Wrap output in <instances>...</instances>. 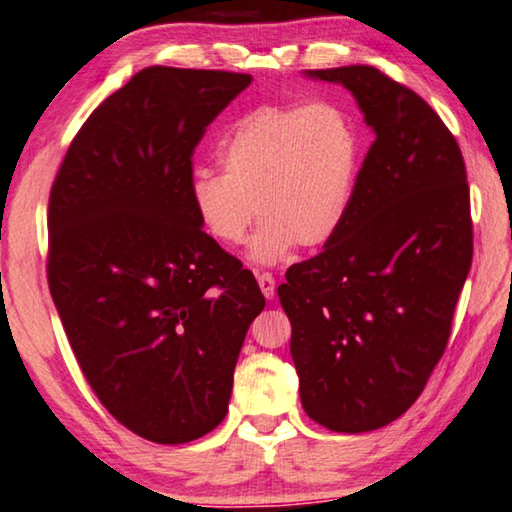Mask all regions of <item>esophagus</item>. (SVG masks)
I'll use <instances>...</instances> for the list:
<instances>
[{
	"mask_svg": "<svg viewBox=\"0 0 512 512\" xmlns=\"http://www.w3.org/2000/svg\"><path fill=\"white\" fill-rule=\"evenodd\" d=\"M257 284L262 288L266 300H273L275 295V277L271 273H257Z\"/></svg>",
	"mask_w": 512,
	"mask_h": 512,
	"instance_id": "esophagus-1",
	"label": "esophagus"
}]
</instances>
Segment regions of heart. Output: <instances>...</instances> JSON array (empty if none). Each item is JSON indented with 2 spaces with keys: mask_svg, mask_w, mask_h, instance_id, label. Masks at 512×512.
Segmentation results:
<instances>
[{
  "mask_svg": "<svg viewBox=\"0 0 512 512\" xmlns=\"http://www.w3.org/2000/svg\"><path fill=\"white\" fill-rule=\"evenodd\" d=\"M221 174L194 172L190 203L203 232L235 248L259 215L248 259L275 266L322 248L345 226L360 170V136L331 102L262 105L241 116L219 147Z\"/></svg>",
  "mask_w": 512,
  "mask_h": 512,
  "instance_id": "obj_1",
  "label": "heart"
}]
</instances>
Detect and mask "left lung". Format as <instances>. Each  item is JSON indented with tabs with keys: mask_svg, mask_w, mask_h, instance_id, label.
Returning <instances> with one entry per match:
<instances>
[{
	"mask_svg": "<svg viewBox=\"0 0 512 512\" xmlns=\"http://www.w3.org/2000/svg\"><path fill=\"white\" fill-rule=\"evenodd\" d=\"M306 76L349 89L376 141L345 226L288 268L277 295L304 412L333 432H371L410 410L448 347L472 264L466 163L439 114L378 69Z\"/></svg>",
	"mask_w": 512,
	"mask_h": 512,
	"instance_id": "8db88e82",
	"label": "left lung"
}]
</instances>
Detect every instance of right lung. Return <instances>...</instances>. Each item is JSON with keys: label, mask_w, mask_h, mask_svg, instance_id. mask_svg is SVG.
I'll return each instance as SVG.
<instances>
[{"label": "right lung", "mask_w": 512, "mask_h": 512, "mask_svg": "<svg viewBox=\"0 0 512 512\" xmlns=\"http://www.w3.org/2000/svg\"><path fill=\"white\" fill-rule=\"evenodd\" d=\"M250 82L138 71L80 127L51 188L46 275L69 345L107 412L154 443H188L224 421L266 304L190 203L194 147Z\"/></svg>", "instance_id": "obj_1"}]
</instances>
